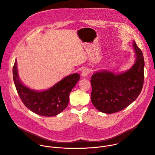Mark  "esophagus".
Masks as SVG:
<instances>
[{
  "mask_svg": "<svg viewBox=\"0 0 155 155\" xmlns=\"http://www.w3.org/2000/svg\"><path fill=\"white\" fill-rule=\"evenodd\" d=\"M90 73V71L89 70V69L87 68H84L81 71V75L83 76V77H86L87 76V75H89Z\"/></svg>",
  "mask_w": 155,
  "mask_h": 155,
  "instance_id": "esophagus-1",
  "label": "esophagus"
}]
</instances>
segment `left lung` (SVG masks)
Wrapping results in <instances>:
<instances>
[{
	"label": "left lung",
	"mask_w": 155,
	"mask_h": 155,
	"mask_svg": "<svg viewBox=\"0 0 155 155\" xmlns=\"http://www.w3.org/2000/svg\"><path fill=\"white\" fill-rule=\"evenodd\" d=\"M136 60L127 71L118 75L102 71L94 73L91 80V99L99 111L105 114L120 112L140 94L144 81V59L141 50L133 43Z\"/></svg>",
	"instance_id": "8db88e82"
}]
</instances>
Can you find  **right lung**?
<instances>
[{
    "label": "right lung",
    "instance_id": "right-lung-1",
    "mask_svg": "<svg viewBox=\"0 0 155 155\" xmlns=\"http://www.w3.org/2000/svg\"><path fill=\"white\" fill-rule=\"evenodd\" d=\"M13 78L18 94L28 108L41 116L54 117L67 107L69 94L80 80V75L73 74L63 78L49 90L38 92L21 83L18 78L16 60L13 68Z\"/></svg>",
    "mask_w": 155,
    "mask_h": 155
}]
</instances>
